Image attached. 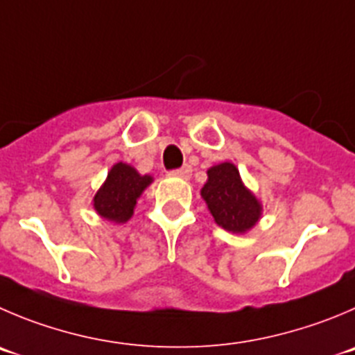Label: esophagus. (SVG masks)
Returning a JSON list of instances; mask_svg holds the SVG:
<instances>
[{"label": "esophagus", "mask_w": 355, "mask_h": 355, "mask_svg": "<svg viewBox=\"0 0 355 355\" xmlns=\"http://www.w3.org/2000/svg\"><path fill=\"white\" fill-rule=\"evenodd\" d=\"M172 174L178 175V178H183V180H188V178L191 175V167H190V165H184V167L172 171Z\"/></svg>", "instance_id": "1"}]
</instances>
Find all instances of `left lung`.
I'll return each mask as SVG.
<instances>
[{"instance_id": "8db88e82", "label": "left lung", "mask_w": 355, "mask_h": 355, "mask_svg": "<svg viewBox=\"0 0 355 355\" xmlns=\"http://www.w3.org/2000/svg\"><path fill=\"white\" fill-rule=\"evenodd\" d=\"M212 218L232 234H245L261 218V204L244 187L239 168L230 162L214 165L207 171V183L200 190Z\"/></svg>"}]
</instances>
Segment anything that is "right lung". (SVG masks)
I'll return each instance as SVG.
<instances>
[{
	"label": "right lung",
	"instance_id": "obj_1",
	"mask_svg": "<svg viewBox=\"0 0 355 355\" xmlns=\"http://www.w3.org/2000/svg\"><path fill=\"white\" fill-rule=\"evenodd\" d=\"M151 183V175H141L132 165L118 162L107 172L103 187L97 190L94 197V209L107 221H129L134 214L137 198Z\"/></svg>",
	"mask_w": 355,
	"mask_h": 355
}]
</instances>
